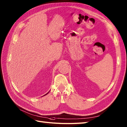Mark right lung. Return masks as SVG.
<instances>
[{"mask_svg":"<svg viewBox=\"0 0 127 127\" xmlns=\"http://www.w3.org/2000/svg\"><path fill=\"white\" fill-rule=\"evenodd\" d=\"M48 93H49V92H48V93H47V94H45V95H46V94H48Z\"/></svg>","mask_w":127,"mask_h":127,"instance_id":"1","label":"right lung"}]
</instances>
